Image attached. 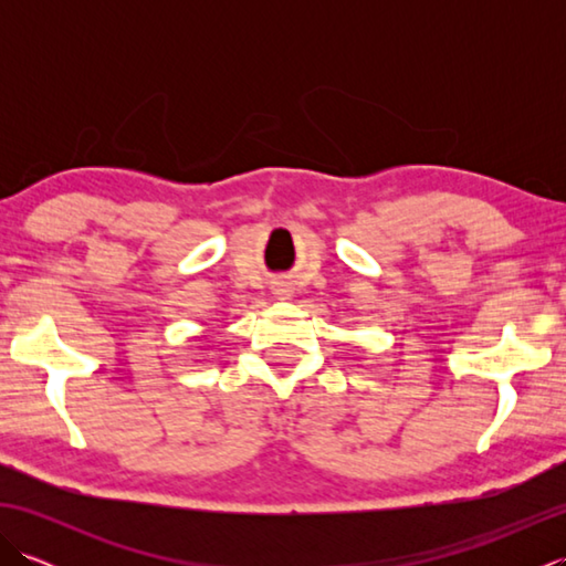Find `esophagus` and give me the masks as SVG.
<instances>
[{"label":"esophagus","mask_w":566,"mask_h":566,"mask_svg":"<svg viewBox=\"0 0 566 566\" xmlns=\"http://www.w3.org/2000/svg\"><path fill=\"white\" fill-rule=\"evenodd\" d=\"M290 284H280V286H276V290H274V294L276 296H290Z\"/></svg>","instance_id":"esophagus-1"}]
</instances>
